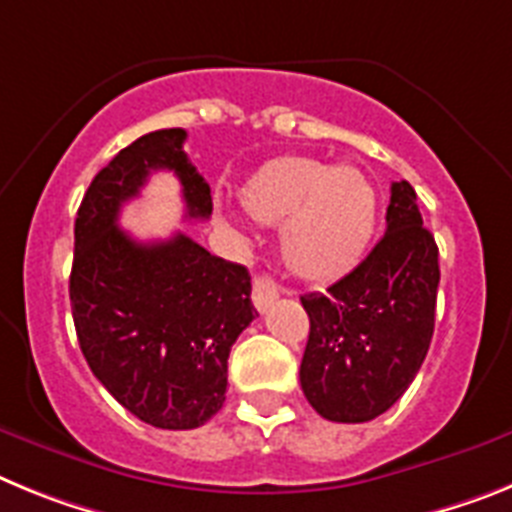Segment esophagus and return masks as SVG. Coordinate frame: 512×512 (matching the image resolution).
<instances>
[{
  "label": "esophagus",
  "instance_id": "1",
  "mask_svg": "<svg viewBox=\"0 0 512 512\" xmlns=\"http://www.w3.org/2000/svg\"><path fill=\"white\" fill-rule=\"evenodd\" d=\"M278 293H281V288H278V283L270 278V275H257L255 283H252V301H255V306L260 311L268 309L270 304H273L275 299H278Z\"/></svg>",
  "mask_w": 512,
  "mask_h": 512
}]
</instances>
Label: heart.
Returning <instances> with one entry per match:
<instances>
[{
  "instance_id": "heart-1",
  "label": "heart",
  "mask_w": 512,
  "mask_h": 512,
  "mask_svg": "<svg viewBox=\"0 0 512 512\" xmlns=\"http://www.w3.org/2000/svg\"><path fill=\"white\" fill-rule=\"evenodd\" d=\"M252 219L283 226V255L304 278L324 281L361 260L376 226V190L358 167L283 157L244 190Z\"/></svg>"
}]
</instances>
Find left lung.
I'll use <instances>...</instances> for the list:
<instances>
[{
	"instance_id": "obj_1",
	"label": "left lung",
	"mask_w": 512,
	"mask_h": 512,
	"mask_svg": "<svg viewBox=\"0 0 512 512\" xmlns=\"http://www.w3.org/2000/svg\"><path fill=\"white\" fill-rule=\"evenodd\" d=\"M438 244L407 180L391 182L386 234L324 293L301 296L309 342L301 389L324 420L384 415L420 371L438 299Z\"/></svg>"
}]
</instances>
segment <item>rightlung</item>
Masks as SVG:
<instances>
[{
    "label": "right lung",
    "mask_w": 512,
    "mask_h": 512,
    "mask_svg": "<svg viewBox=\"0 0 512 512\" xmlns=\"http://www.w3.org/2000/svg\"><path fill=\"white\" fill-rule=\"evenodd\" d=\"M182 128L151 131L95 175L74 221L69 299L92 373L131 415L164 430L201 428L224 407L231 345L257 317L244 265L177 231L136 242L121 206L151 172L172 170L188 219H208L211 188L182 144Z\"/></svg>",
    "instance_id": "add662e5"
}]
</instances>
